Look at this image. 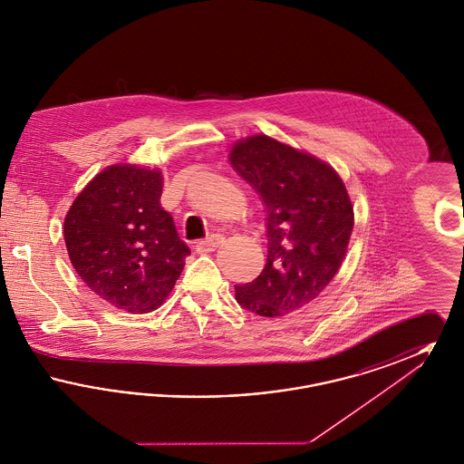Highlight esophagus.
Listing matches in <instances>:
<instances>
[{"label":"esophagus","instance_id":"obj_1","mask_svg":"<svg viewBox=\"0 0 464 464\" xmlns=\"http://www.w3.org/2000/svg\"><path fill=\"white\" fill-rule=\"evenodd\" d=\"M222 243H224V237L219 233H214L210 237H207L205 240L197 243V252L199 254H207V252H214L216 248H219Z\"/></svg>","mask_w":464,"mask_h":464}]
</instances>
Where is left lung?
<instances>
[{
	"label": "left lung",
	"instance_id": "left-lung-1",
	"mask_svg": "<svg viewBox=\"0 0 464 464\" xmlns=\"http://www.w3.org/2000/svg\"><path fill=\"white\" fill-rule=\"evenodd\" d=\"M229 161L263 199L267 261L250 284L235 285L242 308L284 316L316 299L343 265L353 205L331 165L267 135L238 140Z\"/></svg>",
	"mask_w": 464,
	"mask_h": 464
}]
</instances>
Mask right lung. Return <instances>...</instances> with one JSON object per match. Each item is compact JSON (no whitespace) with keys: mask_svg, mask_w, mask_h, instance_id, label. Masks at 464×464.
<instances>
[{"mask_svg":"<svg viewBox=\"0 0 464 464\" xmlns=\"http://www.w3.org/2000/svg\"><path fill=\"white\" fill-rule=\"evenodd\" d=\"M160 170L112 165L72 201L66 221L67 254L87 287L114 308H158L191 254L160 205Z\"/></svg>","mask_w":464,"mask_h":464,"instance_id":"add662e5","label":"right lung"}]
</instances>
